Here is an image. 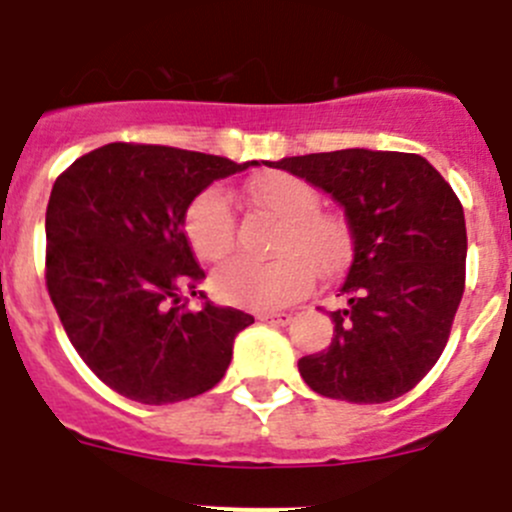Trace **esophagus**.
Masks as SVG:
<instances>
[{"mask_svg":"<svg viewBox=\"0 0 512 512\" xmlns=\"http://www.w3.org/2000/svg\"><path fill=\"white\" fill-rule=\"evenodd\" d=\"M259 320L261 323H271V325H287L292 318H289L287 312H261Z\"/></svg>","mask_w":512,"mask_h":512,"instance_id":"34e87169","label":"esophagus"}]
</instances>
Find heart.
<instances>
[{
  "label": "heart",
  "instance_id": "obj_1",
  "mask_svg": "<svg viewBox=\"0 0 512 512\" xmlns=\"http://www.w3.org/2000/svg\"><path fill=\"white\" fill-rule=\"evenodd\" d=\"M256 205L282 217L274 238V261L233 259L215 271L217 300L248 310H279L295 302L318 274H336L351 256V230L338 212L320 207V192L302 176L266 171L248 182ZM184 235L194 256L207 264L223 261L235 243V215L220 187L202 189L184 212Z\"/></svg>",
  "mask_w": 512,
  "mask_h": 512
}]
</instances>
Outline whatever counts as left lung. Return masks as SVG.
I'll list each match as a JSON object with an SVG mask.
<instances>
[{"instance_id": "left-lung-1", "label": "left lung", "mask_w": 512, "mask_h": 512, "mask_svg": "<svg viewBox=\"0 0 512 512\" xmlns=\"http://www.w3.org/2000/svg\"><path fill=\"white\" fill-rule=\"evenodd\" d=\"M271 166V164H269ZM346 210L354 238L333 341L302 356L310 390L330 400L390 402L431 372L451 336L467 279V225L449 182L418 153L346 151L282 158Z\"/></svg>"}]
</instances>
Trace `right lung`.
Instances as JSON below:
<instances>
[{"label":"right lung","mask_w":512,"mask_h":512,"mask_svg":"<svg viewBox=\"0 0 512 512\" xmlns=\"http://www.w3.org/2000/svg\"><path fill=\"white\" fill-rule=\"evenodd\" d=\"M153 143H107L76 158L45 210V287L76 354L110 390L169 405L212 390L253 315L200 292L184 235L189 202L253 166ZM184 291L206 300L186 310Z\"/></svg>","instance_id":"1"}]
</instances>
